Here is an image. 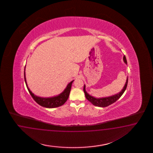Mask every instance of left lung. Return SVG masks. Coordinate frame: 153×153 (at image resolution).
Segmentation results:
<instances>
[{
    "label": "left lung",
    "instance_id": "8db88e82",
    "mask_svg": "<svg viewBox=\"0 0 153 153\" xmlns=\"http://www.w3.org/2000/svg\"><path fill=\"white\" fill-rule=\"evenodd\" d=\"M123 60L126 64L127 63L125 56H123ZM127 83H128V77L126 80V82L125 85V86L121 90L120 93L117 94L116 95H114L111 97H102V98H95V97H93L92 96L90 95L86 91L85 85H84V87H83V91L85 93L86 98L88 100L89 102H91L94 105H95L97 107H106L110 105L111 104L114 103L118 99H119L120 98V97L122 95V94L125 91L126 89L127 88Z\"/></svg>",
    "mask_w": 153,
    "mask_h": 153
}]
</instances>
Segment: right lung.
<instances>
[{
  "mask_svg": "<svg viewBox=\"0 0 153 153\" xmlns=\"http://www.w3.org/2000/svg\"><path fill=\"white\" fill-rule=\"evenodd\" d=\"M24 77H25V81L27 88L30 95L33 99V100L40 105H41L42 107L48 108H53L56 107H60L65 104L69 97L71 88L72 86V83L74 82V81H72L70 83H68L65 90L58 96L51 97H41L35 95L28 88L27 84L26 79L25 71L24 72Z\"/></svg>",
  "mask_w": 153,
  "mask_h": 153,
  "instance_id": "1",
  "label": "right lung"
}]
</instances>
